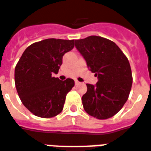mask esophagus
Listing matches in <instances>:
<instances>
[{"mask_svg":"<svg viewBox=\"0 0 151 151\" xmlns=\"http://www.w3.org/2000/svg\"><path fill=\"white\" fill-rule=\"evenodd\" d=\"M75 83H76V85H79V84H80V82H79L78 80H76V81H75Z\"/></svg>","mask_w":151,"mask_h":151,"instance_id":"34e87169","label":"esophagus"}]
</instances>
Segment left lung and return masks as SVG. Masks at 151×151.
Instances as JSON below:
<instances>
[{"mask_svg":"<svg viewBox=\"0 0 151 151\" xmlns=\"http://www.w3.org/2000/svg\"><path fill=\"white\" fill-rule=\"evenodd\" d=\"M75 45L98 78L95 86L87 83L82 96L84 110L99 120L112 117L122 109L131 90L133 77L127 57L115 42L100 36L77 39Z\"/></svg>","mask_w":151,"mask_h":151,"instance_id":"8db88e82","label":"left lung"}]
</instances>
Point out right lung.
I'll return each mask as SVG.
<instances>
[{"label":"right lung","instance_id":"add662e5","mask_svg":"<svg viewBox=\"0 0 151 151\" xmlns=\"http://www.w3.org/2000/svg\"><path fill=\"white\" fill-rule=\"evenodd\" d=\"M74 47V40L47 38L31 44L15 67V86L24 106L42 118L57 116L63 109L66 96L74 87L72 79L53 77L63 56Z\"/></svg>","mask_w":151,"mask_h":151}]
</instances>
